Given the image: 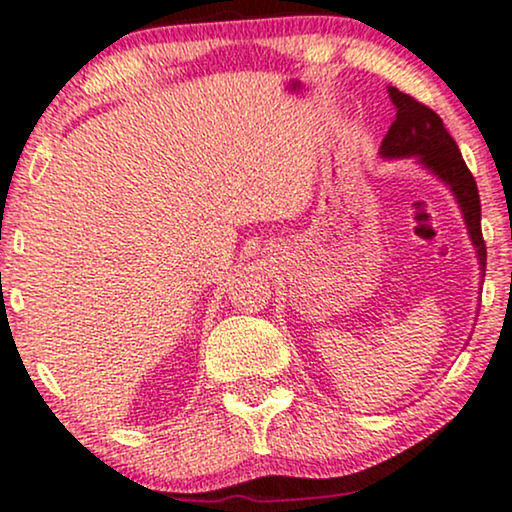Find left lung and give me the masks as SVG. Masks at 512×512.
<instances>
[{
  "label": "left lung",
  "instance_id": "obj_1",
  "mask_svg": "<svg viewBox=\"0 0 512 512\" xmlns=\"http://www.w3.org/2000/svg\"><path fill=\"white\" fill-rule=\"evenodd\" d=\"M389 97L396 106V121L382 140V156L399 159V156H418L432 173H437L451 192L456 194L460 208H463L465 225H468L472 244L477 246V256L482 268L487 266V244L482 237V206H479L477 182L472 178L470 168L465 166L460 149L444 121L430 106L418 102L410 94L389 87Z\"/></svg>",
  "mask_w": 512,
  "mask_h": 512
}]
</instances>
